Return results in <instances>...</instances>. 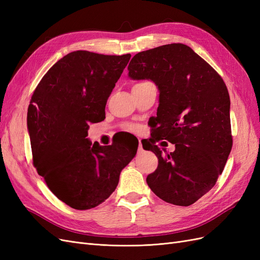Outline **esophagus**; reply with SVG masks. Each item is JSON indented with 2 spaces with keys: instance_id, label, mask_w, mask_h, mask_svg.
Here are the masks:
<instances>
[{
  "instance_id": "obj_1",
  "label": "esophagus",
  "mask_w": 260,
  "mask_h": 260,
  "mask_svg": "<svg viewBox=\"0 0 260 260\" xmlns=\"http://www.w3.org/2000/svg\"><path fill=\"white\" fill-rule=\"evenodd\" d=\"M139 153H142L143 152V146H142V143H141V141H139V148H138Z\"/></svg>"
}]
</instances>
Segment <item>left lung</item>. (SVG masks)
<instances>
[{"mask_svg": "<svg viewBox=\"0 0 260 260\" xmlns=\"http://www.w3.org/2000/svg\"><path fill=\"white\" fill-rule=\"evenodd\" d=\"M128 72L130 79L151 80L159 91L152 138L143 145L158 158L147 185L165 202L190 206L216 184L231 152L226 86L208 62L182 43L136 54ZM159 139L175 144V152L164 157L154 145Z\"/></svg>", "mask_w": 260, "mask_h": 260, "instance_id": "1", "label": "left lung"}]
</instances>
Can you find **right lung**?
<instances>
[{
    "label": "right lung",
    "instance_id": "1",
    "mask_svg": "<svg viewBox=\"0 0 260 260\" xmlns=\"http://www.w3.org/2000/svg\"><path fill=\"white\" fill-rule=\"evenodd\" d=\"M130 57L69 53L49 69L31 98L27 125L34 165L72 208L91 209L108 199L137 154L138 143L92 145L86 138L90 123L104 120L107 100Z\"/></svg>",
    "mask_w": 260,
    "mask_h": 260
}]
</instances>
